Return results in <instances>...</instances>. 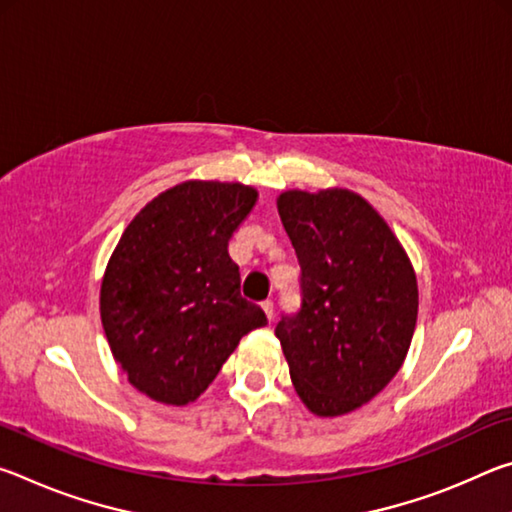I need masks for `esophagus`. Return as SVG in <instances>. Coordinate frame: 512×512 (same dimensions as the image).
Segmentation results:
<instances>
[{
  "label": "esophagus",
  "mask_w": 512,
  "mask_h": 512,
  "mask_svg": "<svg viewBox=\"0 0 512 512\" xmlns=\"http://www.w3.org/2000/svg\"><path fill=\"white\" fill-rule=\"evenodd\" d=\"M262 307H264V311H266L268 320H273V316H275V305H273V300H264V302H262Z\"/></svg>",
  "instance_id": "1"
}]
</instances>
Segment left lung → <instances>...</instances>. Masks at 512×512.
Instances as JSON below:
<instances>
[{"mask_svg": "<svg viewBox=\"0 0 512 512\" xmlns=\"http://www.w3.org/2000/svg\"><path fill=\"white\" fill-rule=\"evenodd\" d=\"M277 210L300 262V309L275 327L291 381L316 415L350 413L402 368L415 273L386 221L348 189L284 192Z\"/></svg>", "mask_w": 512, "mask_h": 512, "instance_id": "1", "label": "left lung"}]
</instances>
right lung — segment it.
I'll list each match as a JSON object with an SVG mask.
<instances>
[{"instance_id":"add662e5","label":"right lung","mask_w":512,"mask_h":512,"mask_svg":"<svg viewBox=\"0 0 512 512\" xmlns=\"http://www.w3.org/2000/svg\"><path fill=\"white\" fill-rule=\"evenodd\" d=\"M257 192L189 180L124 230L101 284V323L131 384L164 404L194 402L264 309L241 296L228 241Z\"/></svg>"}]
</instances>
